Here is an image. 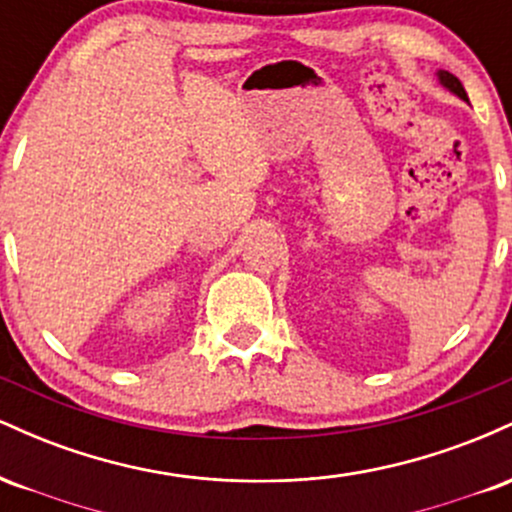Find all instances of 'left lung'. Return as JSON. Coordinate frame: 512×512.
<instances>
[{
    "mask_svg": "<svg viewBox=\"0 0 512 512\" xmlns=\"http://www.w3.org/2000/svg\"><path fill=\"white\" fill-rule=\"evenodd\" d=\"M438 81H440V84H443L445 88H448V91L455 93V96H460L462 101H467V91H464V86L460 84V79H457L455 74H450V72H445V69H440V72H438Z\"/></svg>",
    "mask_w": 512,
    "mask_h": 512,
    "instance_id": "1",
    "label": "left lung"
}]
</instances>
